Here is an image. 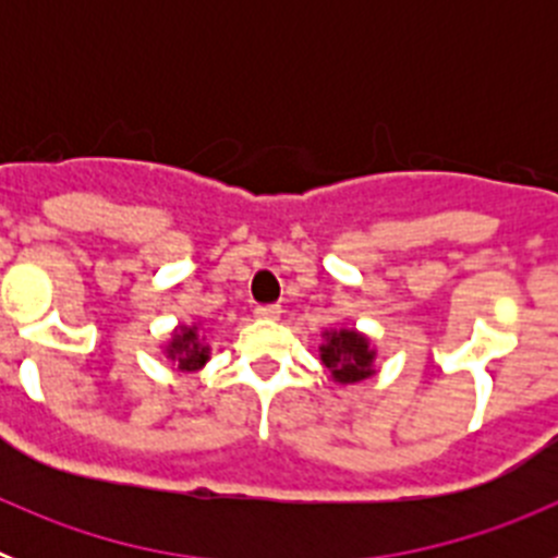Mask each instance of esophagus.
Instances as JSON below:
<instances>
[{
  "mask_svg": "<svg viewBox=\"0 0 558 558\" xmlns=\"http://www.w3.org/2000/svg\"><path fill=\"white\" fill-rule=\"evenodd\" d=\"M256 318H263V322H276L279 315H282V307L279 304H259V307L254 310Z\"/></svg>",
  "mask_w": 558,
  "mask_h": 558,
  "instance_id": "1",
  "label": "esophagus"
}]
</instances>
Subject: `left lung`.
<instances>
[{"mask_svg": "<svg viewBox=\"0 0 558 558\" xmlns=\"http://www.w3.org/2000/svg\"><path fill=\"white\" fill-rule=\"evenodd\" d=\"M327 340L322 347L324 366L329 368L335 383H360L374 374V349L368 347L366 335L354 329H335L324 332Z\"/></svg>", "mask_w": 558, "mask_h": 558, "instance_id": "1", "label": "left lung"}]
</instances>
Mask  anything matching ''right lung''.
<instances>
[{
    "mask_svg": "<svg viewBox=\"0 0 558 558\" xmlns=\"http://www.w3.org/2000/svg\"><path fill=\"white\" fill-rule=\"evenodd\" d=\"M167 357L181 368V372H195L209 360V347H204L198 338V327H181L172 335L170 347H167Z\"/></svg>",
    "mask_w": 558,
    "mask_h": 558,
    "instance_id": "obj_1",
    "label": "right lung"
}]
</instances>
